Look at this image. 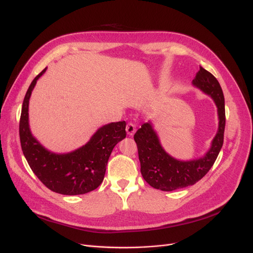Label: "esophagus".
I'll return each instance as SVG.
<instances>
[{
    "label": "esophagus",
    "instance_id": "1",
    "mask_svg": "<svg viewBox=\"0 0 253 253\" xmlns=\"http://www.w3.org/2000/svg\"><path fill=\"white\" fill-rule=\"evenodd\" d=\"M126 132L128 135H133L135 133V126L133 123L130 122L126 125Z\"/></svg>",
    "mask_w": 253,
    "mask_h": 253
}]
</instances>
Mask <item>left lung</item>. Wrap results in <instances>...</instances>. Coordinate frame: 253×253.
I'll list each match as a JSON object with an SVG mask.
<instances>
[{"mask_svg": "<svg viewBox=\"0 0 253 253\" xmlns=\"http://www.w3.org/2000/svg\"><path fill=\"white\" fill-rule=\"evenodd\" d=\"M193 85L211 96L217 106L218 130L203 158L191 161H179L168 155L159 140L151 122L141 125L134 134L137 144L141 175L151 187L171 192L195 184L206 175L214 164L223 143L225 127L224 97L216 78L200 66L193 80Z\"/></svg>", "mask_w": 253, "mask_h": 253, "instance_id": "left-lung-1", "label": "left lung"}]
</instances>
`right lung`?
<instances>
[{
    "label": "right lung",
    "mask_w": 253,
    "mask_h": 253,
    "mask_svg": "<svg viewBox=\"0 0 253 253\" xmlns=\"http://www.w3.org/2000/svg\"><path fill=\"white\" fill-rule=\"evenodd\" d=\"M40 73L30 85L23 99L19 136L23 155L37 177L46 187L62 195H82L97 189L103 180L106 164L115 145L126 137V122L100 127L90 140L68 154L48 151L32 134L29 125V102Z\"/></svg>",
    "instance_id": "obj_1"
}]
</instances>
